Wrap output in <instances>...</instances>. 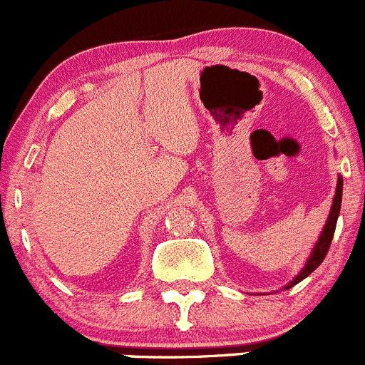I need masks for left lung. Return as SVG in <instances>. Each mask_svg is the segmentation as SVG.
Segmentation results:
<instances>
[{"label": "left lung", "mask_w": 365, "mask_h": 365, "mask_svg": "<svg viewBox=\"0 0 365 365\" xmlns=\"http://www.w3.org/2000/svg\"><path fill=\"white\" fill-rule=\"evenodd\" d=\"M341 200H343V175H337L336 195H334L329 217H327L325 227H323L320 237H318L317 244L313 246V251H311L309 258H307L306 264H304L302 269H300V272L297 274L290 283L284 284L283 290H290V288L295 287L297 283H300L302 279H306V277L309 276V274L313 272V270L323 262V258H325L327 251H329V247H330V242H332L334 232H336V223H337V217H339V210H341Z\"/></svg>", "instance_id": "left-lung-1"}]
</instances>
